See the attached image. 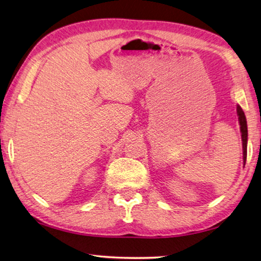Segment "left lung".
Instances as JSON below:
<instances>
[{
	"instance_id": "obj_1",
	"label": "left lung",
	"mask_w": 261,
	"mask_h": 261,
	"mask_svg": "<svg viewBox=\"0 0 261 261\" xmlns=\"http://www.w3.org/2000/svg\"><path fill=\"white\" fill-rule=\"evenodd\" d=\"M238 115L241 126V132H242V145H243V162L245 164L246 161V144H248V126H246V118L242 108L238 106Z\"/></svg>"
}]
</instances>
